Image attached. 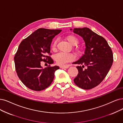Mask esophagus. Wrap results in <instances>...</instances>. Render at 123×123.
<instances>
[{
	"instance_id": "obj_1",
	"label": "esophagus",
	"mask_w": 123,
	"mask_h": 123,
	"mask_svg": "<svg viewBox=\"0 0 123 123\" xmlns=\"http://www.w3.org/2000/svg\"><path fill=\"white\" fill-rule=\"evenodd\" d=\"M70 66L69 65H63V66H61L60 68L62 69H65V68H68Z\"/></svg>"
}]
</instances>
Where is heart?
Returning <instances> with one entry per match:
<instances>
[{"instance_id": "1", "label": "heart", "mask_w": 123, "mask_h": 123, "mask_svg": "<svg viewBox=\"0 0 123 123\" xmlns=\"http://www.w3.org/2000/svg\"><path fill=\"white\" fill-rule=\"evenodd\" d=\"M66 39L72 45H75L79 43V39L76 36L74 35H68L66 37ZM57 43V40H55L53 42L51 48L52 50L55 51L56 49ZM74 58V56L71 53H59L56 54L55 56V59L58 65H64L66 63L70 62L73 60Z\"/></svg>"}]
</instances>
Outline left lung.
Segmentation results:
<instances>
[{"instance_id": "obj_1", "label": "left lung", "mask_w": 123, "mask_h": 123, "mask_svg": "<svg viewBox=\"0 0 123 123\" xmlns=\"http://www.w3.org/2000/svg\"><path fill=\"white\" fill-rule=\"evenodd\" d=\"M74 32L83 38L86 47L83 55L73 63L79 65L76 66L79 74L74 81L81 89H91L102 82L111 69L112 50L105 38L88 28H74Z\"/></svg>"}]
</instances>
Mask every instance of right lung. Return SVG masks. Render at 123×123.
Masks as SVG:
<instances>
[{"label": "right lung", "mask_w": 123, "mask_h": 123, "mask_svg": "<svg viewBox=\"0 0 123 123\" xmlns=\"http://www.w3.org/2000/svg\"><path fill=\"white\" fill-rule=\"evenodd\" d=\"M61 31L39 28L20 43L14 57L15 68L27 88L40 91L52 84L55 72L59 67L50 66L54 63L50 47L53 38ZM42 61L50 65L43 69L41 66Z\"/></svg>", "instance_id": "1"}]
</instances>
